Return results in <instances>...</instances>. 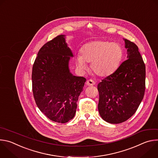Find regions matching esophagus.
Instances as JSON below:
<instances>
[{"mask_svg":"<svg viewBox=\"0 0 158 158\" xmlns=\"http://www.w3.org/2000/svg\"><path fill=\"white\" fill-rule=\"evenodd\" d=\"M86 84L87 85H95V82L92 79H89L86 82Z\"/></svg>","mask_w":158,"mask_h":158,"instance_id":"esophagus-1","label":"esophagus"}]
</instances>
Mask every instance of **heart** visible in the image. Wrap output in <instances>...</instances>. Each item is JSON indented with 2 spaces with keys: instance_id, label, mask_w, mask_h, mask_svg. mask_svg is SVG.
Masks as SVG:
<instances>
[{
  "instance_id": "b5f03b06",
  "label": "heart",
  "mask_w": 158,
  "mask_h": 158,
  "mask_svg": "<svg viewBox=\"0 0 158 158\" xmlns=\"http://www.w3.org/2000/svg\"><path fill=\"white\" fill-rule=\"evenodd\" d=\"M123 50L117 42L98 40L86 44L82 48V54L77 56V63L82 69L87 62L91 63L93 71L101 76L115 72L121 62Z\"/></svg>"
}]
</instances>
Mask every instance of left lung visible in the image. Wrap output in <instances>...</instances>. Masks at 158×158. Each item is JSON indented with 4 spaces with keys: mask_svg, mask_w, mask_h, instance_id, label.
<instances>
[{
    "mask_svg": "<svg viewBox=\"0 0 158 158\" xmlns=\"http://www.w3.org/2000/svg\"><path fill=\"white\" fill-rule=\"evenodd\" d=\"M124 40L127 59L98 85L99 114L111 124L129 119L137 110L145 92L146 67L138 47Z\"/></svg>",
    "mask_w": 158,
    "mask_h": 158,
    "instance_id": "left-lung-1",
    "label": "left lung"
}]
</instances>
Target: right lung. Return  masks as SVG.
I'll return each mask as SVG.
<instances>
[{
    "instance_id": "1",
    "label": "right lung",
    "mask_w": 158,
    "mask_h": 158,
    "mask_svg": "<svg viewBox=\"0 0 158 158\" xmlns=\"http://www.w3.org/2000/svg\"><path fill=\"white\" fill-rule=\"evenodd\" d=\"M64 35L48 42L40 49L32 67V91L42 113L52 121L65 123L76 114L79 96L86 81L73 76L69 61L73 54Z\"/></svg>"
}]
</instances>
